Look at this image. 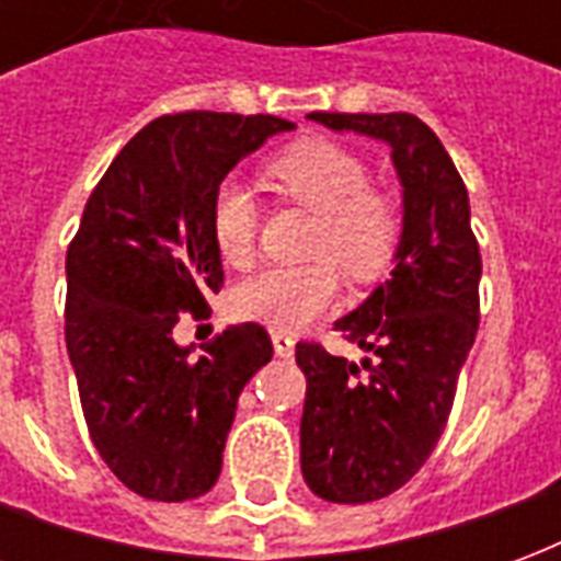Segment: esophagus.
Returning <instances> with one entry per match:
<instances>
[{
	"label": "esophagus",
	"mask_w": 561,
	"mask_h": 561,
	"mask_svg": "<svg viewBox=\"0 0 561 561\" xmlns=\"http://www.w3.org/2000/svg\"><path fill=\"white\" fill-rule=\"evenodd\" d=\"M273 348H276V354H279V357H291L294 354L291 333H279V330H276V333H273Z\"/></svg>",
	"instance_id": "esophagus-1"
}]
</instances>
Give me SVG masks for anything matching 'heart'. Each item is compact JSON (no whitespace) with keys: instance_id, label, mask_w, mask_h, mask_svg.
<instances>
[{"instance_id":"1","label":"heart","mask_w":561,"mask_h":561,"mask_svg":"<svg viewBox=\"0 0 561 561\" xmlns=\"http://www.w3.org/2000/svg\"><path fill=\"white\" fill-rule=\"evenodd\" d=\"M267 183L285 201L318 213L312 255L304 267H267L237 285L233 312L279 333L328 316L340 300V276L369 282L397 255L402 216L397 197L373 185L369 161L328 138H304L264 164ZM209 237L225 264L249 267L257 252V204L243 185L225 180L209 201Z\"/></svg>"}]
</instances>
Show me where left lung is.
Instances as JSON below:
<instances>
[{
	"instance_id": "obj_1",
	"label": "left lung",
	"mask_w": 561,
	"mask_h": 561,
	"mask_svg": "<svg viewBox=\"0 0 561 561\" xmlns=\"http://www.w3.org/2000/svg\"><path fill=\"white\" fill-rule=\"evenodd\" d=\"M336 131L390 144L402 183L397 267L333 328L376 354L364 366L297 342L306 376L300 469L336 505L397 493L445 433L481 318V249L469 192L435 131L414 114H309Z\"/></svg>"
}]
</instances>
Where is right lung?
<instances>
[{
  "instance_id": "add662e5",
  "label": "right lung",
  "mask_w": 561,
  "mask_h": 561,
  "mask_svg": "<svg viewBox=\"0 0 561 561\" xmlns=\"http://www.w3.org/2000/svg\"><path fill=\"white\" fill-rule=\"evenodd\" d=\"M294 123L188 111L152 119L92 188L66 255V345L90 438L131 493L185 502L219 481L245 381L273 357L261 324L195 357L176 321L209 316L225 270L209 201L237 161Z\"/></svg>"
}]
</instances>
